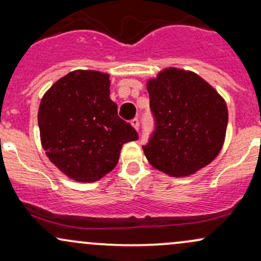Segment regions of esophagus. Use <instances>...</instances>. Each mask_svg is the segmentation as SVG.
Returning a JSON list of instances; mask_svg holds the SVG:
<instances>
[{
    "label": "esophagus",
    "instance_id": "1",
    "mask_svg": "<svg viewBox=\"0 0 261 261\" xmlns=\"http://www.w3.org/2000/svg\"><path fill=\"white\" fill-rule=\"evenodd\" d=\"M131 125H133V126L136 128V130H139V127H140V120L137 118H135V119H133V120H131Z\"/></svg>",
    "mask_w": 261,
    "mask_h": 261
}]
</instances>
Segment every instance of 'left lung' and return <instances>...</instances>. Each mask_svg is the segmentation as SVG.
<instances>
[{
  "mask_svg": "<svg viewBox=\"0 0 261 261\" xmlns=\"http://www.w3.org/2000/svg\"><path fill=\"white\" fill-rule=\"evenodd\" d=\"M153 131L142 146L154 168L184 176L221 151L228 112L218 93L194 72L167 68L147 83Z\"/></svg>",
  "mask_w": 261,
  "mask_h": 261,
  "instance_id": "left-lung-1",
  "label": "left lung"
}]
</instances>
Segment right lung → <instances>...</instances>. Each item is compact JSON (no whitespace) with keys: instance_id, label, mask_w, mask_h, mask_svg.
Returning a JSON list of instances; mask_svg holds the SVG:
<instances>
[{"instance_id":"1","label":"right lung","mask_w":261,"mask_h":261,"mask_svg":"<svg viewBox=\"0 0 261 261\" xmlns=\"http://www.w3.org/2000/svg\"><path fill=\"white\" fill-rule=\"evenodd\" d=\"M109 87L108 74L79 70L54 83L41 99V145L49 160L74 180L100 179L116 166L122 145L139 139L119 118Z\"/></svg>"}]
</instances>
